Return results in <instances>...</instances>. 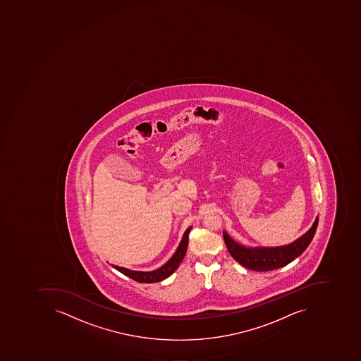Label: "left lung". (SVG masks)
<instances>
[{
    "label": "left lung",
    "mask_w": 361,
    "mask_h": 361,
    "mask_svg": "<svg viewBox=\"0 0 361 361\" xmlns=\"http://www.w3.org/2000/svg\"><path fill=\"white\" fill-rule=\"evenodd\" d=\"M318 221L319 217H316L308 231L286 245H244L226 231H224V238L228 252L238 264L254 271H270L286 266L306 250L316 233Z\"/></svg>",
    "instance_id": "left-lung-1"
}]
</instances>
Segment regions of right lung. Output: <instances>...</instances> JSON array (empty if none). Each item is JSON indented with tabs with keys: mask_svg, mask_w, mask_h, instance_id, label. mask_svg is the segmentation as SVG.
<instances>
[{
	"mask_svg": "<svg viewBox=\"0 0 361 361\" xmlns=\"http://www.w3.org/2000/svg\"><path fill=\"white\" fill-rule=\"evenodd\" d=\"M191 228L192 226L186 228L181 240H180L177 250L173 252L170 259L168 260L166 264H164L163 266L155 269V270H151V271H139V270H131V269L123 268V267L116 266V264H111V266L113 267L114 269H116V270H118V271L125 274V276H129L130 279L137 281V282H161V281L165 280L168 276H171V274L177 270L182 260H183L186 250H188V244H189V233L190 231H191Z\"/></svg>",
	"mask_w": 361,
	"mask_h": 361,
	"instance_id": "obj_1",
	"label": "right lung"
}]
</instances>
